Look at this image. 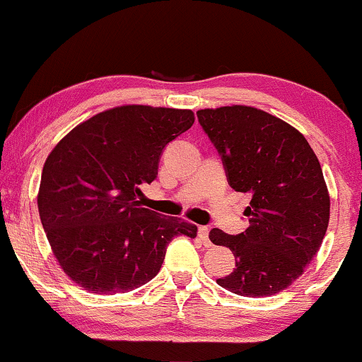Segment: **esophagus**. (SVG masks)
<instances>
[{"instance_id": "34e87169", "label": "esophagus", "mask_w": 362, "mask_h": 362, "mask_svg": "<svg viewBox=\"0 0 362 362\" xmlns=\"http://www.w3.org/2000/svg\"><path fill=\"white\" fill-rule=\"evenodd\" d=\"M197 236H199V240H201L204 247H211L209 230H207V226H199L197 228Z\"/></svg>"}]
</instances>
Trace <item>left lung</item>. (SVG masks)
<instances>
[{"label": "left lung", "mask_w": 362, "mask_h": 362, "mask_svg": "<svg viewBox=\"0 0 362 362\" xmlns=\"http://www.w3.org/2000/svg\"><path fill=\"white\" fill-rule=\"evenodd\" d=\"M197 117L221 155L228 184L252 194L243 233L211 230V242L236 260L216 282L240 296H274L305 272L325 236L330 194L318 158L298 129L255 107L204 109Z\"/></svg>", "instance_id": "obj_1"}]
</instances>
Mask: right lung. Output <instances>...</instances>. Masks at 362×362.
Instances as JSON below:
<instances>
[{"label":"right lung","mask_w":362,"mask_h":362,"mask_svg":"<svg viewBox=\"0 0 362 362\" xmlns=\"http://www.w3.org/2000/svg\"><path fill=\"white\" fill-rule=\"evenodd\" d=\"M194 112L120 105L78 124L49 153L37 206L61 269L95 294L138 289L160 272L167 245L197 226L141 206L165 146Z\"/></svg>","instance_id":"right-lung-1"}]
</instances>
